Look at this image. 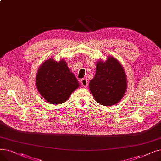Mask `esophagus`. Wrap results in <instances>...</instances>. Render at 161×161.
Segmentation results:
<instances>
[{
	"mask_svg": "<svg viewBox=\"0 0 161 161\" xmlns=\"http://www.w3.org/2000/svg\"><path fill=\"white\" fill-rule=\"evenodd\" d=\"M81 86H83L84 87H87V86H88L87 80L86 79H82L81 80Z\"/></svg>",
	"mask_w": 161,
	"mask_h": 161,
	"instance_id": "34e87169",
	"label": "esophagus"
}]
</instances>
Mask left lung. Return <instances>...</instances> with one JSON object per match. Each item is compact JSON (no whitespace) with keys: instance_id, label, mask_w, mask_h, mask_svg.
<instances>
[{"instance_id":"obj_1","label":"left lung","mask_w":161,"mask_h":161,"mask_svg":"<svg viewBox=\"0 0 161 161\" xmlns=\"http://www.w3.org/2000/svg\"><path fill=\"white\" fill-rule=\"evenodd\" d=\"M89 89L95 100L101 105L111 106L119 103L127 89L126 75L119 61L112 56H108L105 61H98Z\"/></svg>"}]
</instances>
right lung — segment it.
<instances>
[{
	"instance_id": "right-lung-1",
	"label": "right lung",
	"mask_w": 161,
	"mask_h": 161,
	"mask_svg": "<svg viewBox=\"0 0 161 161\" xmlns=\"http://www.w3.org/2000/svg\"><path fill=\"white\" fill-rule=\"evenodd\" d=\"M36 86L39 93L47 102L57 105L69 100L80 84L64 60L57 62L53 58H49L39 67Z\"/></svg>"
}]
</instances>
